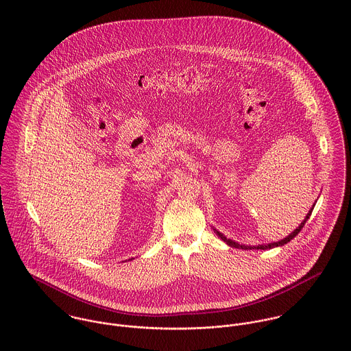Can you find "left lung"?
<instances>
[{
    "label": "left lung",
    "mask_w": 351,
    "mask_h": 351,
    "mask_svg": "<svg viewBox=\"0 0 351 351\" xmlns=\"http://www.w3.org/2000/svg\"><path fill=\"white\" fill-rule=\"evenodd\" d=\"M313 206H315V204L312 205V208L309 209V212L306 213V216H305V219L301 221L300 226L293 231V232H291L287 238H284V239H281V241H278V242H273V243H267V245H258V246H246V245H239L238 242H235V241H232V239H228V238H226L221 232H219L216 228H213V231L216 232V235L223 241V242H226L228 246H231V247H235V249H242V250H267V249H273V247H278V246H284V245H287L288 242H291L299 232L301 231V228L304 227V224H305V221L309 219V216H311V213H312V210H313Z\"/></svg>",
    "instance_id": "8db88e82"
}]
</instances>
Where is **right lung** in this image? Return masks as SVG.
Returning <instances> with one entry per match:
<instances>
[{"mask_svg": "<svg viewBox=\"0 0 351 351\" xmlns=\"http://www.w3.org/2000/svg\"><path fill=\"white\" fill-rule=\"evenodd\" d=\"M132 259H134V258H131V259H128V261H132Z\"/></svg>", "mask_w": 351, "mask_h": 351, "instance_id": "add662e5", "label": "right lung"}]
</instances>
